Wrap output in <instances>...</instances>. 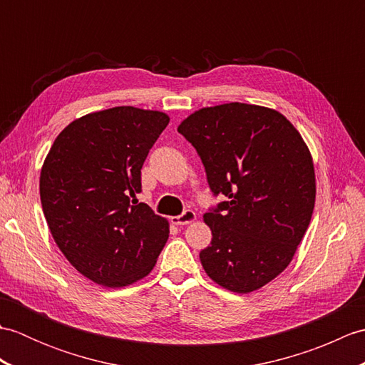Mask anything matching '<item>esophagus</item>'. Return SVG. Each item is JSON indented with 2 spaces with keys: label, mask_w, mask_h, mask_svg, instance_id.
Returning a JSON list of instances; mask_svg holds the SVG:
<instances>
[{
  "label": "esophagus",
  "mask_w": 365,
  "mask_h": 365,
  "mask_svg": "<svg viewBox=\"0 0 365 365\" xmlns=\"http://www.w3.org/2000/svg\"><path fill=\"white\" fill-rule=\"evenodd\" d=\"M170 220H173V222L177 224V226H187V224L196 221V213L192 210H185L182 215L174 216V218Z\"/></svg>",
  "instance_id": "34e87169"
}]
</instances>
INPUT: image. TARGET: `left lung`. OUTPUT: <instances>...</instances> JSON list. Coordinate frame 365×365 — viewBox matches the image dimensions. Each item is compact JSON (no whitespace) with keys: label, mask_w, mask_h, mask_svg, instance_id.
Returning a JSON list of instances; mask_svg holds the SVG:
<instances>
[{"label":"left lung","mask_w":365,"mask_h":365,"mask_svg":"<svg viewBox=\"0 0 365 365\" xmlns=\"http://www.w3.org/2000/svg\"><path fill=\"white\" fill-rule=\"evenodd\" d=\"M177 130L197 150L213 195L227 197L204 215L205 273L235 293L262 289L289 267L312 218L309 147L279 111L238 102L197 110Z\"/></svg>","instance_id":"1"}]
</instances>
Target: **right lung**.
Masks as SVG:
<instances>
[{
	"label": "right lung",
	"mask_w": 365,
	"mask_h": 365,
	"mask_svg": "<svg viewBox=\"0 0 365 365\" xmlns=\"http://www.w3.org/2000/svg\"><path fill=\"white\" fill-rule=\"evenodd\" d=\"M168 123V114L135 106L89 113L68 123L46 155L38 183L46 224L92 282L135 284L168 242V220L136 200L147 153Z\"/></svg>",
	"instance_id": "1"
}]
</instances>
